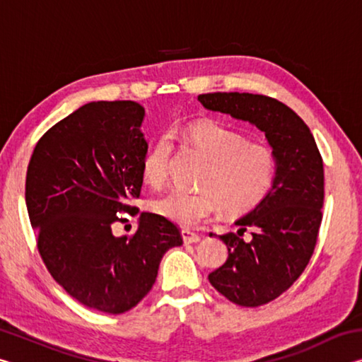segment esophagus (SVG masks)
<instances>
[{
    "mask_svg": "<svg viewBox=\"0 0 362 362\" xmlns=\"http://www.w3.org/2000/svg\"><path fill=\"white\" fill-rule=\"evenodd\" d=\"M182 238L185 244H194V243H199V240H201L199 235H196V233L189 231V230H182Z\"/></svg>",
    "mask_w": 362,
    "mask_h": 362,
    "instance_id": "obj_1",
    "label": "esophagus"
}]
</instances>
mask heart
<instances>
[{"label":"heart","mask_w":362,"mask_h":362,"mask_svg":"<svg viewBox=\"0 0 362 362\" xmlns=\"http://www.w3.org/2000/svg\"><path fill=\"white\" fill-rule=\"evenodd\" d=\"M177 134L207 161L199 179L204 192L174 189L153 204L158 216L180 226H196L220 207L244 214L259 206L276 179V155L267 144L249 142L246 136L209 121L182 126ZM173 140L159 137L142 163L144 179L153 188L163 187L169 175Z\"/></svg>","instance_id":"1"}]
</instances>
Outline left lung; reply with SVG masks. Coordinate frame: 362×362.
<instances>
[{"label": "left lung", "instance_id": "1", "mask_svg": "<svg viewBox=\"0 0 362 362\" xmlns=\"http://www.w3.org/2000/svg\"><path fill=\"white\" fill-rule=\"evenodd\" d=\"M198 100L209 112L255 126L276 155L272 192L236 220L238 233L218 236L228 259L209 274V283L230 302L265 305L296 283L313 255L322 220V158L308 126L283 102L247 93L203 94ZM247 228L253 240L244 242L240 233Z\"/></svg>", "mask_w": 362, "mask_h": 362}]
</instances>
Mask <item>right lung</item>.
Segmentation results:
<instances>
[{
	"instance_id": "obj_1",
	"label": "right lung",
	"mask_w": 362,
	"mask_h": 362,
	"mask_svg": "<svg viewBox=\"0 0 362 362\" xmlns=\"http://www.w3.org/2000/svg\"><path fill=\"white\" fill-rule=\"evenodd\" d=\"M145 108L132 100L90 102L36 144L25 182L28 217L52 278L79 303L119 315L155 284L163 255L182 246L177 226L142 212L136 235L115 236L118 212L140 196L148 142Z\"/></svg>"
}]
</instances>
